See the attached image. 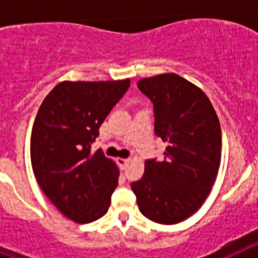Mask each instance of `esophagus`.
I'll return each mask as SVG.
<instances>
[{
  "label": "esophagus",
  "mask_w": 258,
  "mask_h": 258,
  "mask_svg": "<svg viewBox=\"0 0 258 258\" xmlns=\"http://www.w3.org/2000/svg\"><path fill=\"white\" fill-rule=\"evenodd\" d=\"M129 161H131V159H124V157H118L117 159V164L120 165V168H121V169L126 168V165L129 164Z\"/></svg>",
  "instance_id": "esophagus-1"
}]
</instances>
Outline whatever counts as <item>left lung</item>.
I'll list each match as a JSON object with an SVG mask.
<instances>
[{
  "label": "left lung",
  "mask_w": 258,
  "mask_h": 258,
  "mask_svg": "<svg viewBox=\"0 0 258 258\" xmlns=\"http://www.w3.org/2000/svg\"><path fill=\"white\" fill-rule=\"evenodd\" d=\"M138 88L154 103L155 134L166 149L163 161H145L132 190L145 217L174 225L199 211L217 178L220 121L206 93L178 75L141 79Z\"/></svg>",
  "instance_id": "left-lung-1"
}]
</instances>
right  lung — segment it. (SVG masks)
Wrapping results in <instances>:
<instances>
[{
	"label": "right lung",
	"instance_id": "obj_1",
	"mask_svg": "<svg viewBox=\"0 0 258 258\" xmlns=\"http://www.w3.org/2000/svg\"><path fill=\"white\" fill-rule=\"evenodd\" d=\"M129 86V79L61 81L38 108L31 134L32 169L50 202L76 223L104 216L117 187L115 161L90 149Z\"/></svg>",
	"mask_w": 258,
	"mask_h": 258
}]
</instances>
